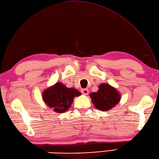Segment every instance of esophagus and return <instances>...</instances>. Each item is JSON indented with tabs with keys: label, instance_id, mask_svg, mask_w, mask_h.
Instances as JSON below:
<instances>
[{
	"label": "esophagus",
	"instance_id": "esophagus-1",
	"mask_svg": "<svg viewBox=\"0 0 159 159\" xmlns=\"http://www.w3.org/2000/svg\"><path fill=\"white\" fill-rule=\"evenodd\" d=\"M81 92L84 94V95L87 96V94L89 93V90L87 89H82V90H81Z\"/></svg>",
	"mask_w": 159,
	"mask_h": 159
}]
</instances>
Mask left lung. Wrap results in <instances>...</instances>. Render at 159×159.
<instances>
[{
    "mask_svg": "<svg viewBox=\"0 0 159 159\" xmlns=\"http://www.w3.org/2000/svg\"><path fill=\"white\" fill-rule=\"evenodd\" d=\"M89 96L96 109L102 111L113 109L121 100V93L109 83L100 84L98 92L91 93Z\"/></svg>",
    "mask_w": 159,
    "mask_h": 159,
    "instance_id": "obj_1",
    "label": "left lung"
}]
</instances>
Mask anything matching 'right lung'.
I'll list each match as a JSON object with an SVG mask.
<instances>
[{
  "label": "right lung",
  "mask_w": 159,
  "mask_h": 159,
  "mask_svg": "<svg viewBox=\"0 0 159 159\" xmlns=\"http://www.w3.org/2000/svg\"><path fill=\"white\" fill-rule=\"evenodd\" d=\"M81 93L74 87H67L64 84L57 82L42 92V100L46 105L56 113H64L69 109L75 97Z\"/></svg>",
  "instance_id": "obj_1"
}]
</instances>
